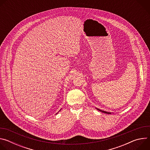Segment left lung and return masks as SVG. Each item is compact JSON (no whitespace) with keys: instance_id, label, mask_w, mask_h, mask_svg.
Listing matches in <instances>:
<instances>
[{"instance_id":"8db88e82","label":"left lung","mask_w":150,"mask_h":150,"mask_svg":"<svg viewBox=\"0 0 150 150\" xmlns=\"http://www.w3.org/2000/svg\"><path fill=\"white\" fill-rule=\"evenodd\" d=\"M97 110H98V111H100V112H103V113H106V114H111L112 113H110V112H105V111H104V110H100V109H97V108H96Z\"/></svg>"}]
</instances>
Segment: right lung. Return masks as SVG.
<instances>
[{
    "mask_svg": "<svg viewBox=\"0 0 150 150\" xmlns=\"http://www.w3.org/2000/svg\"><path fill=\"white\" fill-rule=\"evenodd\" d=\"M60 110H61V109H60ZM60 110H59V111H60ZM56 114H57V113H56Z\"/></svg>",
    "mask_w": 150,
    "mask_h": 150,
    "instance_id": "right-lung-1",
    "label": "right lung"
}]
</instances>
